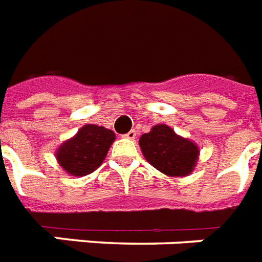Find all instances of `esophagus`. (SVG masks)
Segmentation results:
<instances>
[{
	"label": "esophagus",
	"instance_id": "34e87169",
	"mask_svg": "<svg viewBox=\"0 0 262 262\" xmlns=\"http://www.w3.org/2000/svg\"><path fill=\"white\" fill-rule=\"evenodd\" d=\"M124 138H127V139H135V138H137V131H135V129H131V131H128V133L125 134Z\"/></svg>",
	"mask_w": 262,
	"mask_h": 262
}]
</instances>
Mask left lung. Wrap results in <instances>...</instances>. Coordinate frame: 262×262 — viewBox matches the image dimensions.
Segmentation results:
<instances>
[{
	"label": "left lung",
	"instance_id": "1",
	"mask_svg": "<svg viewBox=\"0 0 262 262\" xmlns=\"http://www.w3.org/2000/svg\"><path fill=\"white\" fill-rule=\"evenodd\" d=\"M139 146L148 164L171 177L189 174L198 161V146L165 124L154 125L150 133L143 134Z\"/></svg>",
	"mask_w": 262,
	"mask_h": 262
}]
</instances>
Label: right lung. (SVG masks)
<instances>
[{"label": "right lung", "instance_id": "1", "mask_svg": "<svg viewBox=\"0 0 262 262\" xmlns=\"http://www.w3.org/2000/svg\"><path fill=\"white\" fill-rule=\"evenodd\" d=\"M114 141V131L86 124L58 148L56 160L72 176H86L102 164Z\"/></svg>", "mask_w": 262, "mask_h": 262}]
</instances>
